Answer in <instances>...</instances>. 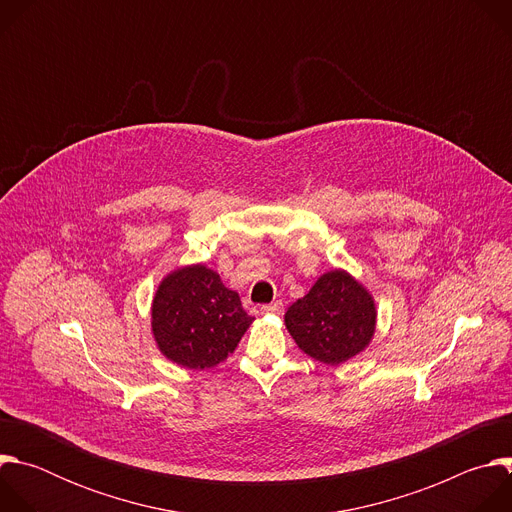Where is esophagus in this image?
I'll return each mask as SVG.
<instances>
[{"instance_id": "1", "label": "esophagus", "mask_w": 512, "mask_h": 512, "mask_svg": "<svg viewBox=\"0 0 512 512\" xmlns=\"http://www.w3.org/2000/svg\"><path fill=\"white\" fill-rule=\"evenodd\" d=\"M281 312H283V304L281 302H273V304L261 306V314H281Z\"/></svg>"}]
</instances>
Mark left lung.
<instances>
[{"label": "left lung", "instance_id": "left-lung-1", "mask_svg": "<svg viewBox=\"0 0 512 512\" xmlns=\"http://www.w3.org/2000/svg\"><path fill=\"white\" fill-rule=\"evenodd\" d=\"M375 304L344 271L322 275L308 294L285 312V326L312 358L340 364L364 350L375 332Z\"/></svg>", "mask_w": 512, "mask_h": 512}]
</instances>
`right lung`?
I'll use <instances>...</instances> for the list:
<instances>
[{"instance_id":"1","label":"right lung","mask_w":512,"mask_h":512,"mask_svg":"<svg viewBox=\"0 0 512 512\" xmlns=\"http://www.w3.org/2000/svg\"><path fill=\"white\" fill-rule=\"evenodd\" d=\"M251 322L239 294L204 265L168 275L152 306V328L160 350L188 369H210L223 362Z\"/></svg>"}]
</instances>
